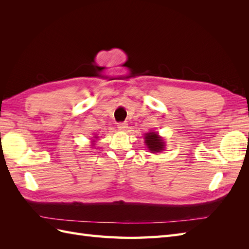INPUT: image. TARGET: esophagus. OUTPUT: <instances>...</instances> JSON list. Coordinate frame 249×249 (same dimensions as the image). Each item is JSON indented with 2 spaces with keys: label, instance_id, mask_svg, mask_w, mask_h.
Returning a JSON list of instances; mask_svg holds the SVG:
<instances>
[{
  "label": "esophagus",
  "instance_id": "obj_1",
  "mask_svg": "<svg viewBox=\"0 0 249 249\" xmlns=\"http://www.w3.org/2000/svg\"><path fill=\"white\" fill-rule=\"evenodd\" d=\"M117 127L119 130H122V131H124L126 127H127V124L126 123H118L117 124Z\"/></svg>",
  "mask_w": 249,
  "mask_h": 249
}]
</instances>
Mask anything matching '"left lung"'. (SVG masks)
<instances>
[{"instance_id":"left-lung-1","label":"left lung","mask_w":249,"mask_h":249,"mask_svg":"<svg viewBox=\"0 0 249 249\" xmlns=\"http://www.w3.org/2000/svg\"><path fill=\"white\" fill-rule=\"evenodd\" d=\"M144 139H145L144 143L146 144L149 152L159 153V152H162L165 147V142L162 139V137H160L159 135H158V133H155V132L146 133Z\"/></svg>"}]
</instances>
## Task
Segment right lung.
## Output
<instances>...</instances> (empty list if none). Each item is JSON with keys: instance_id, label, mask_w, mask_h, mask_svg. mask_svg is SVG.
I'll use <instances>...</instances> for the list:
<instances>
[{"instance_id": "1", "label": "right lung", "mask_w": 249, "mask_h": 249, "mask_svg": "<svg viewBox=\"0 0 249 249\" xmlns=\"http://www.w3.org/2000/svg\"><path fill=\"white\" fill-rule=\"evenodd\" d=\"M95 138H96V137H95Z\"/></svg>"}]
</instances>
